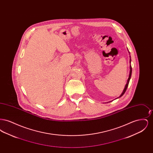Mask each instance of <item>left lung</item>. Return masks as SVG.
Instances as JSON below:
<instances>
[{"label": "left lung", "instance_id": "left-lung-1", "mask_svg": "<svg viewBox=\"0 0 153 153\" xmlns=\"http://www.w3.org/2000/svg\"><path fill=\"white\" fill-rule=\"evenodd\" d=\"M130 63H131V58H130ZM131 73H132V67H131V66L130 65V75H129V77H128V80H127V84H126V86H125V88H124V89L123 91L122 94L120 95V96L119 97H122V96L124 95V94L125 93V92L126 91V90H127V87H128V84H129V82H130V79H131ZM119 97H117V98H119Z\"/></svg>", "mask_w": 153, "mask_h": 153}]
</instances>
